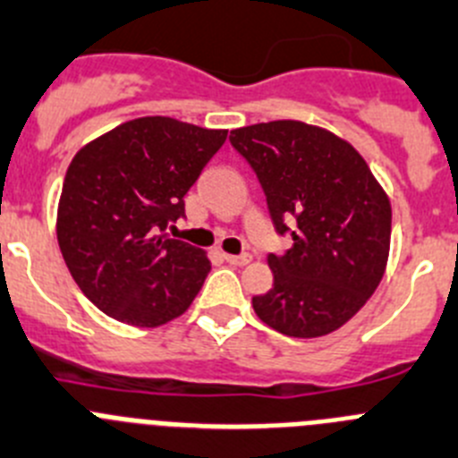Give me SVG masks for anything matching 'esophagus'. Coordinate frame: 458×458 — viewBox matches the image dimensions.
Segmentation results:
<instances>
[{"label": "esophagus", "mask_w": 458, "mask_h": 458, "mask_svg": "<svg viewBox=\"0 0 458 458\" xmlns=\"http://www.w3.org/2000/svg\"><path fill=\"white\" fill-rule=\"evenodd\" d=\"M224 259L228 262V265L233 267H244L250 262V255H230V253H224Z\"/></svg>", "instance_id": "34e87169"}]
</instances>
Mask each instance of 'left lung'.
<instances>
[{
  "label": "left lung",
  "instance_id": "8db88e82",
  "mask_svg": "<svg viewBox=\"0 0 458 458\" xmlns=\"http://www.w3.org/2000/svg\"><path fill=\"white\" fill-rule=\"evenodd\" d=\"M230 143L258 173L276 230L294 239L285 255H269L274 287L253 296L255 315L290 337L337 331L386 274L388 193L360 152L324 127L258 123L230 131Z\"/></svg>",
  "mask_w": 458,
  "mask_h": 458
}]
</instances>
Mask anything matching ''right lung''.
<instances>
[{
  "instance_id": "obj_1",
  "label": "right lung",
  "mask_w": 458,
  "mask_h": 458,
  "mask_svg": "<svg viewBox=\"0 0 458 458\" xmlns=\"http://www.w3.org/2000/svg\"><path fill=\"white\" fill-rule=\"evenodd\" d=\"M228 130L168 116L127 121L80 148L61 189L56 239L80 290L105 315L155 328L182 315L208 276L203 249L171 239L184 193Z\"/></svg>"
}]
</instances>
